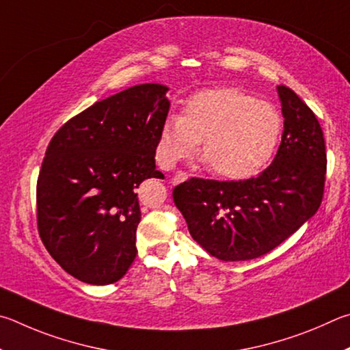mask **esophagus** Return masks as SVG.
I'll list each match as a JSON object with an SVG mask.
<instances>
[{
  "mask_svg": "<svg viewBox=\"0 0 350 350\" xmlns=\"http://www.w3.org/2000/svg\"><path fill=\"white\" fill-rule=\"evenodd\" d=\"M187 178H189V175L186 174V172H176V174L172 176L170 183H172V185H180V183L186 181Z\"/></svg>",
  "mask_w": 350,
  "mask_h": 350,
  "instance_id": "esophagus-1",
  "label": "esophagus"
}]
</instances>
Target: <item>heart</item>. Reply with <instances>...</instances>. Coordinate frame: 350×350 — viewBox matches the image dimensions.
<instances>
[{
    "mask_svg": "<svg viewBox=\"0 0 350 350\" xmlns=\"http://www.w3.org/2000/svg\"><path fill=\"white\" fill-rule=\"evenodd\" d=\"M283 121L269 103L255 101L235 88L204 90L189 98L183 113L164 121L159 135V159L174 165L200 155L217 175L246 180L269 163L278 144Z\"/></svg>",
    "mask_w": 350,
    "mask_h": 350,
    "instance_id": "1",
    "label": "heart"
}]
</instances>
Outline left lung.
<instances>
[{"label": "left lung", "mask_w": 350, "mask_h": 350, "mask_svg": "<svg viewBox=\"0 0 350 350\" xmlns=\"http://www.w3.org/2000/svg\"><path fill=\"white\" fill-rule=\"evenodd\" d=\"M284 131L272 164L255 178H191L174 201L201 247L223 261L271 252L317 213L326 180V144L320 122L301 98L278 85Z\"/></svg>", "instance_id": "obj_1"}]
</instances>
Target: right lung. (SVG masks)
Instances as JSON below:
<instances>
[{
	"mask_svg": "<svg viewBox=\"0 0 350 350\" xmlns=\"http://www.w3.org/2000/svg\"><path fill=\"white\" fill-rule=\"evenodd\" d=\"M163 84H138L95 103L53 135L36 183L47 252L72 277L112 284L137 256L138 189L164 178L155 150L170 103Z\"/></svg>",
	"mask_w": 350,
	"mask_h": 350,
	"instance_id": "add662e5",
	"label": "right lung"
}]
</instances>
